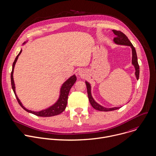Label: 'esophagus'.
Listing matches in <instances>:
<instances>
[{
    "label": "esophagus",
    "mask_w": 156,
    "mask_h": 156,
    "mask_svg": "<svg viewBox=\"0 0 156 156\" xmlns=\"http://www.w3.org/2000/svg\"><path fill=\"white\" fill-rule=\"evenodd\" d=\"M77 73H78V74L80 76H83L84 75V71L83 70H79Z\"/></svg>",
    "instance_id": "34e87169"
}]
</instances>
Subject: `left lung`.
<instances>
[{
	"mask_svg": "<svg viewBox=\"0 0 156 156\" xmlns=\"http://www.w3.org/2000/svg\"><path fill=\"white\" fill-rule=\"evenodd\" d=\"M112 32L116 36V37L114 39L113 41L114 44L119 45H126V46H130L132 48V63L135 69V76L137 80L139 79V75H140V67L138 65V58H137V55H136V52L135 47L131 43V42L129 41L128 37L124 34L123 33L120 32L119 30H112ZM85 84L87 85V93H88V100L89 101L92 106V107L98 111H114L120 108L121 107H114V108H106L104 107L95 101V100L93 99L91 95V85L89 82L87 81H85Z\"/></svg>",
	"mask_w": 156,
	"mask_h": 156,
	"instance_id": "left-lung-1",
	"label": "left lung"
}]
</instances>
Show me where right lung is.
I'll return each instance as SVG.
<instances>
[{"instance_id": "obj_1", "label": "right lung", "mask_w": 156, "mask_h": 156, "mask_svg": "<svg viewBox=\"0 0 156 156\" xmlns=\"http://www.w3.org/2000/svg\"><path fill=\"white\" fill-rule=\"evenodd\" d=\"M27 41H28L24 42L23 44V45H25L27 42ZM21 52H22V49H21L20 53L16 56V57L13 62V66H12V71L11 73L12 87V89L13 90L15 97H16L17 101H18V103L20 104V105L21 106L22 108H23V109H24L27 112L36 115L40 116V117H51V116L58 115V114H61V112H63L65 110L66 106H67L68 98V95H69L70 89L71 88V87H73V85L74 84V83L76 82V81L77 80V77L75 76V74L71 76L63 84H62V85L60 88V90H59V97H58V100H56V101L54 104H53L52 105L50 106L49 107H48L45 109H44L39 111H32V110H29L23 106V103L21 102L20 100L18 98L16 93V87H15V82L13 80V71H14L15 66L16 65L18 56L21 53Z\"/></svg>"}]
</instances>
